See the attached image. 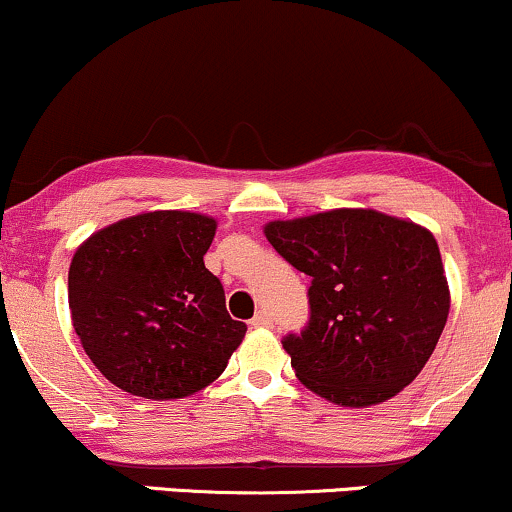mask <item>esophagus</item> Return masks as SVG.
Returning a JSON list of instances; mask_svg holds the SVG:
<instances>
[{
    "instance_id": "1",
    "label": "esophagus",
    "mask_w": 512,
    "mask_h": 512,
    "mask_svg": "<svg viewBox=\"0 0 512 512\" xmlns=\"http://www.w3.org/2000/svg\"><path fill=\"white\" fill-rule=\"evenodd\" d=\"M270 323H273V318H270L268 311H258V314L251 318V326L254 328H268Z\"/></svg>"
}]
</instances>
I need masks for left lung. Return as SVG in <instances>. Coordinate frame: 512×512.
Returning a JSON list of instances; mask_svg holds the SVG:
<instances>
[{
    "instance_id": "1",
    "label": "left lung",
    "mask_w": 512,
    "mask_h": 512,
    "mask_svg": "<svg viewBox=\"0 0 512 512\" xmlns=\"http://www.w3.org/2000/svg\"><path fill=\"white\" fill-rule=\"evenodd\" d=\"M309 275V321L282 347L306 388L366 407L410 386L436 350L450 294L434 234L376 210H330L266 225Z\"/></svg>"
}]
</instances>
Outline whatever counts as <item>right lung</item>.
I'll list each match as a JSON object with an SVG mask.
<instances>
[{
	"label": "right lung",
	"mask_w": 512,
	"mask_h": 512,
	"mask_svg": "<svg viewBox=\"0 0 512 512\" xmlns=\"http://www.w3.org/2000/svg\"><path fill=\"white\" fill-rule=\"evenodd\" d=\"M213 237V218L155 210L78 246L71 321L90 362L117 388L174 400L225 371L246 326L227 314L222 282L203 263Z\"/></svg>",
	"instance_id": "1"
}]
</instances>
